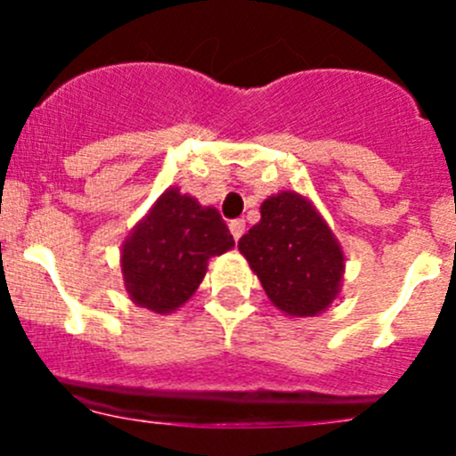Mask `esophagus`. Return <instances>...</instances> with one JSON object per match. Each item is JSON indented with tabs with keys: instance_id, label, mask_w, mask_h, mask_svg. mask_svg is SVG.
Returning a JSON list of instances; mask_svg holds the SVG:
<instances>
[{
	"instance_id": "1",
	"label": "esophagus",
	"mask_w": 456,
	"mask_h": 456,
	"mask_svg": "<svg viewBox=\"0 0 456 456\" xmlns=\"http://www.w3.org/2000/svg\"><path fill=\"white\" fill-rule=\"evenodd\" d=\"M229 232H232L233 240L238 242V238H240L242 233H245V220H242V218L232 220V223H229Z\"/></svg>"
}]
</instances>
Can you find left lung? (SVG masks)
<instances>
[{
	"instance_id": "1",
	"label": "left lung",
	"mask_w": 456,
	"mask_h": 456,
	"mask_svg": "<svg viewBox=\"0 0 456 456\" xmlns=\"http://www.w3.org/2000/svg\"><path fill=\"white\" fill-rule=\"evenodd\" d=\"M260 223L238 240L262 289L289 315H317L335 300L344 256L309 200L296 191L271 196Z\"/></svg>"
}]
</instances>
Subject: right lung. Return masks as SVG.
Returning <instances> with one entry per match:
<instances>
[{"label":"right lung","instance_id":"right-lung-1","mask_svg":"<svg viewBox=\"0 0 456 456\" xmlns=\"http://www.w3.org/2000/svg\"><path fill=\"white\" fill-rule=\"evenodd\" d=\"M233 245L218 211L167 190L123 245L127 293L154 314H169L194 296L207 260Z\"/></svg>","mask_w":456,"mask_h":456}]
</instances>
